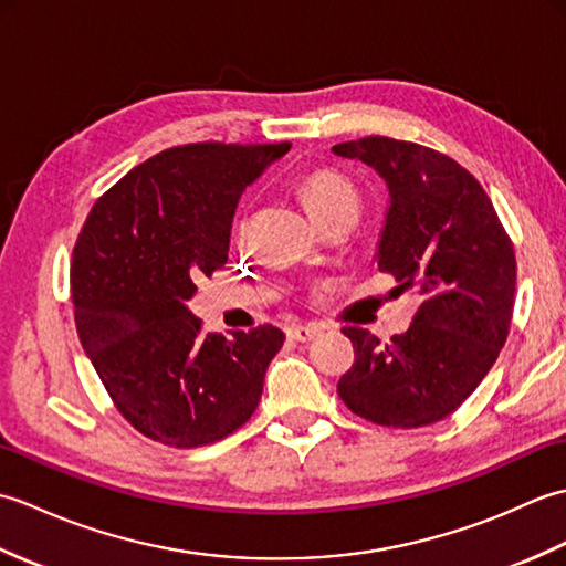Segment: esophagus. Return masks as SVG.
<instances>
[{"mask_svg": "<svg viewBox=\"0 0 566 566\" xmlns=\"http://www.w3.org/2000/svg\"><path fill=\"white\" fill-rule=\"evenodd\" d=\"M318 333H321L318 326H292V328H286V335H290V338L296 340V343L314 340Z\"/></svg>", "mask_w": 566, "mask_h": 566, "instance_id": "obj_1", "label": "esophagus"}]
</instances>
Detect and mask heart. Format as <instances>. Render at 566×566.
<instances>
[{
	"instance_id": "1",
	"label": "heart",
	"mask_w": 566,
	"mask_h": 566,
	"mask_svg": "<svg viewBox=\"0 0 566 566\" xmlns=\"http://www.w3.org/2000/svg\"><path fill=\"white\" fill-rule=\"evenodd\" d=\"M298 197H302L316 223L338 213L359 211V195L355 185L335 170H314L306 175L298 185Z\"/></svg>"
}]
</instances>
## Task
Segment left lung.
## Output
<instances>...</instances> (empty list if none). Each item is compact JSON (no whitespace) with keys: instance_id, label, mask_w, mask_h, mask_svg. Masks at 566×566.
I'll list each match as a JSON object with an SVG mask.
<instances>
[{"instance_id":"left-lung-1","label":"left lung","mask_w":566,"mask_h":566,"mask_svg":"<svg viewBox=\"0 0 566 566\" xmlns=\"http://www.w3.org/2000/svg\"><path fill=\"white\" fill-rule=\"evenodd\" d=\"M363 160L389 189L379 272L418 296L406 333L379 343L345 326L355 363L338 394L359 418L420 428L448 418L494 367L506 345L515 252L484 187L460 163L418 143L367 136L333 146Z\"/></svg>"}]
</instances>
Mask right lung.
Returning a JSON list of instances; mask_svg holds the SVG:
<instances>
[{
	"label": "right lung",
	"mask_w": 566,
	"mask_h": 566,
	"mask_svg": "<svg viewBox=\"0 0 566 566\" xmlns=\"http://www.w3.org/2000/svg\"><path fill=\"white\" fill-rule=\"evenodd\" d=\"M290 148L163 150L104 191L82 226L70 262L80 343L118 413L155 442L201 448L255 413L284 333H203L187 302L228 260L240 195Z\"/></svg>",
	"instance_id": "right-lung-1"
}]
</instances>
